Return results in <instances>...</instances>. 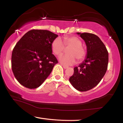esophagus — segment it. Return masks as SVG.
Returning <instances> with one entry per match:
<instances>
[{
    "label": "esophagus",
    "instance_id": "obj_1",
    "mask_svg": "<svg viewBox=\"0 0 123 123\" xmlns=\"http://www.w3.org/2000/svg\"><path fill=\"white\" fill-rule=\"evenodd\" d=\"M62 66H63V68L64 69H67V68H68V66H64V65H62Z\"/></svg>",
    "mask_w": 123,
    "mask_h": 123
}]
</instances>
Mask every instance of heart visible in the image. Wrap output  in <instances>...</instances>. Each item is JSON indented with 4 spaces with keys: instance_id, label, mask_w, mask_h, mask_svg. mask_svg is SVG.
<instances>
[{
    "instance_id": "heart-1",
    "label": "heart",
    "mask_w": 123,
    "mask_h": 123,
    "mask_svg": "<svg viewBox=\"0 0 123 123\" xmlns=\"http://www.w3.org/2000/svg\"><path fill=\"white\" fill-rule=\"evenodd\" d=\"M68 55L61 56L59 61L66 66H70L76 62H81L86 57V50L82 46V41L79 37L76 36H66L61 40L56 38L51 44L52 51L55 55L60 56L64 52L66 49Z\"/></svg>"
}]
</instances>
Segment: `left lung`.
I'll return each instance as SVG.
<instances>
[{
	"instance_id": "1",
	"label": "left lung",
	"mask_w": 123,
	"mask_h": 123,
	"mask_svg": "<svg viewBox=\"0 0 123 123\" xmlns=\"http://www.w3.org/2000/svg\"><path fill=\"white\" fill-rule=\"evenodd\" d=\"M87 47V56L80 66L74 68L69 81L80 91H86L98 84L107 70L109 61L106 47L96 35L89 33H77Z\"/></svg>"
}]
</instances>
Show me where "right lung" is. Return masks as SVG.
Listing matches in <instances>:
<instances>
[{
  "instance_id": "add662e5",
  "label": "right lung",
  "mask_w": 123,
  "mask_h": 123,
  "mask_svg": "<svg viewBox=\"0 0 123 123\" xmlns=\"http://www.w3.org/2000/svg\"><path fill=\"white\" fill-rule=\"evenodd\" d=\"M58 35L48 30H32L15 44L11 58L12 70L22 86L35 89L43 83L58 61L51 44Z\"/></svg>"
}]
</instances>
